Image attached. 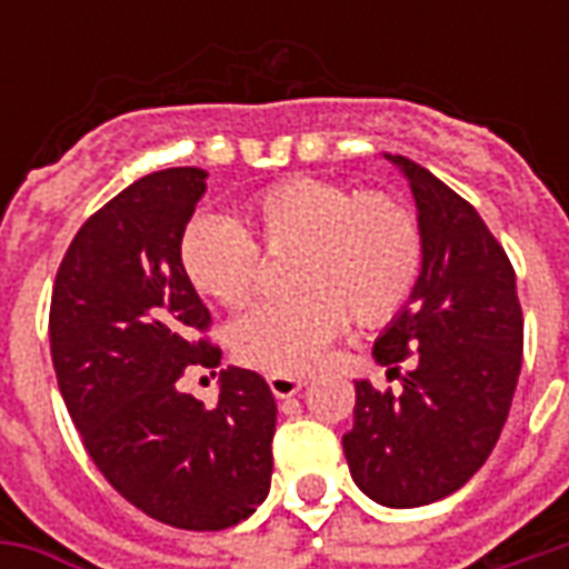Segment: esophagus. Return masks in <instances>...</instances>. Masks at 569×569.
I'll return each mask as SVG.
<instances>
[{
	"mask_svg": "<svg viewBox=\"0 0 569 569\" xmlns=\"http://www.w3.org/2000/svg\"><path fill=\"white\" fill-rule=\"evenodd\" d=\"M268 387H271V393L277 396V399H289V396H296L298 390L305 387V381L296 378V375H271V378H268Z\"/></svg>",
	"mask_w": 569,
	"mask_h": 569,
	"instance_id": "34e87169",
	"label": "esophagus"
}]
</instances>
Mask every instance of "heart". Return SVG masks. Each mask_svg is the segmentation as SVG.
Here are the masks:
<instances>
[{
    "label": "heart",
    "mask_w": 569,
    "mask_h": 569,
    "mask_svg": "<svg viewBox=\"0 0 569 569\" xmlns=\"http://www.w3.org/2000/svg\"><path fill=\"white\" fill-rule=\"evenodd\" d=\"M261 249H298L292 301H259L231 326L240 362L271 375L310 369L347 326L393 320L423 271V228L406 200L329 179H286L249 200L240 222L200 216L179 261L200 296L234 308L259 283Z\"/></svg>",
    "instance_id": "obj_1"
}]
</instances>
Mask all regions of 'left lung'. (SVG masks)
I'll use <instances>...</instances> for the list:
<instances>
[{"mask_svg": "<svg viewBox=\"0 0 569 569\" xmlns=\"http://www.w3.org/2000/svg\"><path fill=\"white\" fill-rule=\"evenodd\" d=\"M387 161L408 176L427 252L408 308L375 341L402 390L357 381L345 457L362 493L411 509L463 488L493 451L521 375L525 317L512 261L476 207L420 163Z\"/></svg>", "mask_w": 569, "mask_h": 569, "instance_id": "8db88e82", "label": "left lung"}]
</instances>
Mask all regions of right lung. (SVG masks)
Returning a JSON list of instances; mask_svg holds the SVG:
<instances>
[{
    "label": "right lung",
    "mask_w": 569,
    "mask_h": 569,
    "mask_svg": "<svg viewBox=\"0 0 569 569\" xmlns=\"http://www.w3.org/2000/svg\"><path fill=\"white\" fill-rule=\"evenodd\" d=\"M207 170L170 167L130 182L72 237L51 292L57 383L106 481L161 525L224 530L271 490L277 402L261 375L224 369L219 402L179 390L216 369L200 335L210 310L188 283L179 240Z\"/></svg>",
    "instance_id": "1"
}]
</instances>
